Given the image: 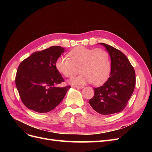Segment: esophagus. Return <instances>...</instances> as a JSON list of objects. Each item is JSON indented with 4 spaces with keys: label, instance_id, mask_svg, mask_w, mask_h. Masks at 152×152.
Returning a JSON list of instances; mask_svg holds the SVG:
<instances>
[{
    "label": "esophagus",
    "instance_id": "obj_1",
    "mask_svg": "<svg viewBox=\"0 0 152 152\" xmlns=\"http://www.w3.org/2000/svg\"><path fill=\"white\" fill-rule=\"evenodd\" d=\"M73 87H75V88H77V89H82V88H84L83 86H74Z\"/></svg>",
    "mask_w": 152,
    "mask_h": 152
}]
</instances>
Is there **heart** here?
I'll list each match as a JSON object with an SVG mask.
<instances>
[{
    "label": "heart",
    "mask_w": 152,
    "mask_h": 152,
    "mask_svg": "<svg viewBox=\"0 0 152 152\" xmlns=\"http://www.w3.org/2000/svg\"><path fill=\"white\" fill-rule=\"evenodd\" d=\"M68 57H59L55 63L58 71L65 77L72 78L79 72L81 74L70 81L72 84H83L92 82L102 84L109 76L111 62L108 53L102 48L78 46L72 49Z\"/></svg>",
    "instance_id": "b5f03b06"
}]
</instances>
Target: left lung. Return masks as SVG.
Here are the masks:
<instances>
[{
    "label": "left lung",
    "mask_w": 152,
    "mask_h": 152,
    "mask_svg": "<svg viewBox=\"0 0 152 152\" xmlns=\"http://www.w3.org/2000/svg\"><path fill=\"white\" fill-rule=\"evenodd\" d=\"M107 49L111 58V72L107 81L94 88L89 103L102 115L121 112L125 108L134 90L136 74L128 58L121 50L111 45L99 43Z\"/></svg>",
    "instance_id": "8db88e82"
}]
</instances>
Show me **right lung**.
<instances>
[{"label":"right lung","instance_id":"add662e5","mask_svg":"<svg viewBox=\"0 0 152 152\" xmlns=\"http://www.w3.org/2000/svg\"><path fill=\"white\" fill-rule=\"evenodd\" d=\"M65 51L60 46H51L35 52L18 66L15 83L22 102L38 113L51 111L61 102L71 86H56L64 82L55 66Z\"/></svg>","mask_w":152,"mask_h":152}]
</instances>
